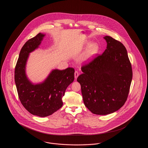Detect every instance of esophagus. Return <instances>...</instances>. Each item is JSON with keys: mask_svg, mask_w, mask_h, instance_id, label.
Listing matches in <instances>:
<instances>
[{"mask_svg": "<svg viewBox=\"0 0 148 148\" xmlns=\"http://www.w3.org/2000/svg\"><path fill=\"white\" fill-rule=\"evenodd\" d=\"M78 76H79V73H78V71H75V73H74V77H75V78L77 79Z\"/></svg>", "mask_w": 148, "mask_h": 148, "instance_id": "34e87169", "label": "esophagus"}]
</instances>
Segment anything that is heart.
Here are the masks:
<instances>
[{"label":"heart","mask_w":148,"mask_h":148,"mask_svg":"<svg viewBox=\"0 0 148 148\" xmlns=\"http://www.w3.org/2000/svg\"><path fill=\"white\" fill-rule=\"evenodd\" d=\"M99 50V46L97 43H92L89 45L83 55V59L84 60H89L95 56Z\"/></svg>","instance_id":"b5f03b06"}]
</instances>
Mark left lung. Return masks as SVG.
I'll return each instance as SVG.
<instances>
[{
    "label": "left lung",
    "instance_id": "8db88e82",
    "mask_svg": "<svg viewBox=\"0 0 148 148\" xmlns=\"http://www.w3.org/2000/svg\"><path fill=\"white\" fill-rule=\"evenodd\" d=\"M106 49L82 66L77 78L85 106L93 114L107 115L121 108L127 101L133 71L127 49L110 36L104 37Z\"/></svg>",
    "mask_w": 148,
    "mask_h": 148
}]
</instances>
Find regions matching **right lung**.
Listing matches in <instances>:
<instances>
[{"label":"right lung","instance_id":"obj_1","mask_svg":"<svg viewBox=\"0 0 148 148\" xmlns=\"http://www.w3.org/2000/svg\"><path fill=\"white\" fill-rule=\"evenodd\" d=\"M44 34L39 33L24 44L15 68L14 79L21 104L29 113L40 117L48 116L63 104L62 98L74 80V69L51 71L40 84H33L27 77L25 65L30 53L38 48Z\"/></svg>","mask_w":148,"mask_h":148}]
</instances>
